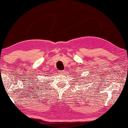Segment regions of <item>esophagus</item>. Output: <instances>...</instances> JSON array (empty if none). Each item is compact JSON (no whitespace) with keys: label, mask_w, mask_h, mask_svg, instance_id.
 Segmentation results:
<instances>
[{"label":"esophagus","mask_w":128,"mask_h":128,"mask_svg":"<svg viewBox=\"0 0 128 128\" xmlns=\"http://www.w3.org/2000/svg\"><path fill=\"white\" fill-rule=\"evenodd\" d=\"M64 70L59 71V73L60 74H64Z\"/></svg>","instance_id":"esophagus-1"}]
</instances>
